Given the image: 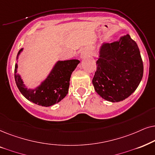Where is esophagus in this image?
<instances>
[{
	"label": "esophagus",
	"mask_w": 155,
	"mask_h": 155,
	"mask_svg": "<svg viewBox=\"0 0 155 155\" xmlns=\"http://www.w3.org/2000/svg\"><path fill=\"white\" fill-rule=\"evenodd\" d=\"M86 54H87V53H86V52H84H84H82V53H81V58H83V57H84V56H86Z\"/></svg>",
	"instance_id": "1"
}]
</instances>
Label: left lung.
Segmentation results:
<instances>
[{
    "mask_svg": "<svg viewBox=\"0 0 155 155\" xmlns=\"http://www.w3.org/2000/svg\"><path fill=\"white\" fill-rule=\"evenodd\" d=\"M92 83L99 96L119 102L136 90L143 76V63L137 43L128 34L119 40L103 43Z\"/></svg>",
    "mask_w": 155,
    "mask_h": 155,
    "instance_id": "left-lung-1",
    "label": "left lung"
}]
</instances>
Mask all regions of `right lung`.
Returning <instances> with one entry per match:
<instances>
[{
  "mask_svg": "<svg viewBox=\"0 0 155 155\" xmlns=\"http://www.w3.org/2000/svg\"><path fill=\"white\" fill-rule=\"evenodd\" d=\"M23 50L20 49L18 57ZM80 63L78 59L58 61L44 81L34 89L26 87L21 76L18 74V64L15 66V80L20 93L28 101L37 105L48 107L61 101L69 91L70 78L72 72Z\"/></svg>",
  "mask_w": 155,
  "mask_h": 155,
  "instance_id": "1",
  "label": "right lung"
}]
</instances>
